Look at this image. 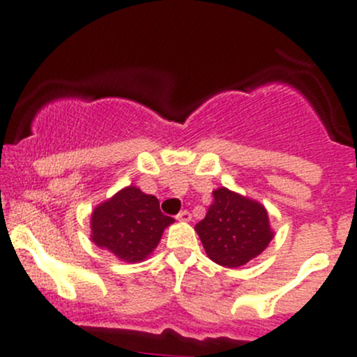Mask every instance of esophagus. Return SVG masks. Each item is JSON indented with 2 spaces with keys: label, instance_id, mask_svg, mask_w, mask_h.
<instances>
[{
  "label": "esophagus",
  "instance_id": "34e87169",
  "mask_svg": "<svg viewBox=\"0 0 357 357\" xmlns=\"http://www.w3.org/2000/svg\"><path fill=\"white\" fill-rule=\"evenodd\" d=\"M176 220H179V221H190V220H191V213L188 211V210L179 211L178 215H176Z\"/></svg>",
  "mask_w": 357,
  "mask_h": 357
}]
</instances>
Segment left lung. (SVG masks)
<instances>
[{
	"mask_svg": "<svg viewBox=\"0 0 357 357\" xmlns=\"http://www.w3.org/2000/svg\"><path fill=\"white\" fill-rule=\"evenodd\" d=\"M213 198L195 230L213 261L230 268L241 267L260 255L272 240L267 210L227 188L213 191Z\"/></svg>",
	"mask_w": 357,
	"mask_h": 357,
	"instance_id": "left-lung-1",
	"label": "left lung"
}]
</instances>
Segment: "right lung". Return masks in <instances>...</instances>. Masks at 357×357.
<instances>
[{"label": "right lung", "mask_w": 357, "mask_h": 357, "mask_svg": "<svg viewBox=\"0 0 357 357\" xmlns=\"http://www.w3.org/2000/svg\"><path fill=\"white\" fill-rule=\"evenodd\" d=\"M159 210L158 198L136 186L124 188L92 213V240L126 261L144 260L173 223Z\"/></svg>", "instance_id": "right-lung-1"}]
</instances>
